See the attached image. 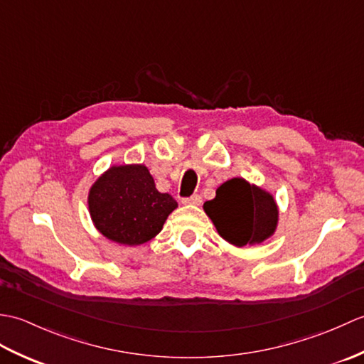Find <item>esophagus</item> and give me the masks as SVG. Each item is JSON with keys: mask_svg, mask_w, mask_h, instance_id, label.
<instances>
[{"mask_svg": "<svg viewBox=\"0 0 364 364\" xmlns=\"http://www.w3.org/2000/svg\"><path fill=\"white\" fill-rule=\"evenodd\" d=\"M183 203L184 205H200V203H202V197H200L198 194H194V196H191L189 198H184Z\"/></svg>", "mask_w": 364, "mask_h": 364, "instance_id": "1", "label": "esophagus"}]
</instances>
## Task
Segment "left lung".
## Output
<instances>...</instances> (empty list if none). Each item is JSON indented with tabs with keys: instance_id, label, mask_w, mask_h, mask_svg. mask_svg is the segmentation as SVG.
<instances>
[{
	"instance_id": "obj_1",
	"label": "left lung",
	"mask_w": 364,
	"mask_h": 364,
	"mask_svg": "<svg viewBox=\"0 0 364 364\" xmlns=\"http://www.w3.org/2000/svg\"><path fill=\"white\" fill-rule=\"evenodd\" d=\"M203 211L222 239L235 247L258 245L272 237L280 220V210L272 192L231 178L215 189V197L203 203Z\"/></svg>"
}]
</instances>
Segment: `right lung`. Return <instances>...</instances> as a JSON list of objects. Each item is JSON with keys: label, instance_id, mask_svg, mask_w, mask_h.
<instances>
[{"label": "right lung", "instance_id": "1", "mask_svg": "<svg viewBox=\"0 0 364 364\" xmlns=\"http://www.w3.org/2000/svg\"><path fill=\"white\" fill-rule=\"evenodd\" d=\"M92 223L111 242L137 247L159 235L178 203L156 189L144 164H114L87 194Z\"/></svg>", "mask_w": 364, "mask_h": 364}]
</instances>
